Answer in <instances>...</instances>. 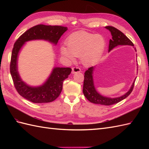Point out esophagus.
I'll list each match as a JSON object with an SVG mask.
<instances>
[{
	"mask_svg": "<svg viewBox=\"0 0 149 149\" xmlns=\"http://www.w3.org/2000/svg\"><path fill=\"white\" fill-rule=\"evenodd\" d=\"M80 72H81V69L80 68H79L78 66H74V67L72 68V74H75V73H77Z\"/></svg>",
	"mask_w": 149,
	"mask_h": 149,
	"instance_id": "esophagus-1",
	"label": "esophagus"
}]
</instances>
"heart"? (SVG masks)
Listing matches in <instances>:
<instances>
[{"label":"heart","instance_id":"b5f03b06","mask_svg":"<svg viewBox=\"0 0 149 149\" xmlns=\"http://www.w3.org/2000/svg\"><path fill=\"white\" fill-rule=\"evenodd\" d=\"M67 48L62 47L61 53L70 60L74 56L81 57L85 65L96 62L102 54L106 46V40L101 34H94L85 31L71 34L66 40Z\"/></svg>","mask_w":149,"mask_h":149}]
</instances>
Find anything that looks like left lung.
Wrapping results in <instances>:
<instances>
[{
    "label": "left lung",
    "instance_id": "obj_1",
    "mask_svg": "<svg viewBox=\"0 0 149 149\" xmlns=\"http://www.w3.org/2000/svg\"><path fill=\"white\" fill-rule=\"evenodd\" d=\"M106 28L108 29L112 35V39H110L109 44V51L112 50L114 47L117 45H132L134 46V44L124 34L121 32L120 30L117 29L116 28L112 26H106ZM93 66L88 68V70L84 73V84H83V93L86 99L92 102L97 104H101L104 106H110L118 103L120 101L125 99L129 95L131 94L132 91L133 90L134 86V81L132 83L130 90L127 91L124 95L117 98H109L103 97L97 92L95 88L94 87L93 81Z\"/></svg>",
    "mask_w": 149,
    "mask_h": 149
}]
</instances>
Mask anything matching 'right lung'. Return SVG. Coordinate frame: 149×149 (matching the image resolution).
Segmentation results:
<instances>
[{
    "label": "right lung",
    "mask_w": 149,
    "mask_h": 149,
    "mask_svg": "<svg viewBox=\"0 0 149 149\" xmlns=\"http://www.w3.org/2000/svg\"><path fill=\"white\" fill-rule=\"evenodd\" d=\"M67 27L61 26L40 24L30 28L18 38L13 48L10 73L15 89L19 95L33 103L51 102L58 98L63 88V83L70 74V68L56 67L45 84L39 87H31L22 81L17 71V57L23 44L29 40H45L57 44Z\"/></svg>",
    "instance_id": "add662e5"
}]
</instances>
